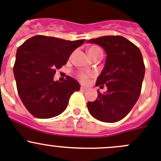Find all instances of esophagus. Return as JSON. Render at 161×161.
I'll return each mask as SVG.
<instances>
[{
    "label": "esophagus",
    "instance_id": "1",
    "mask_svg": "<svg viewBox=\"0 0 161 161\" xmlns=\"http://www.w3.org/2000/svg\"><path fill=\"white\" fill-rule=\"evenodd\" d=\"M87 89H88V88H87L86 87H84V86H81V87H80V90H81L82 92H85V91H87Z\"/></svg>",
    "mask_w": 161,
    "mask_h": 161
}]
</instances>
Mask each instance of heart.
<instances>
[{
  "mask_svg": "<svg viewBox=\"0 0 161 161\" xmlns=\"http://www.w3.org/2000/svg\"><path fill=\"white\" fill-rule=\"evenodd\" d=\"M99 52H102V50H101L99 47H95V46H92V47H90L88 48V53L90 57H92L93 55L96 54V53H99ZM88 76H89V75L85 74V73H80V74L79 75L80 79L81 80V81L83 82H87V80H88Z\"/></svg>",
  "mask_w": 161,
  "mask_h": 161,
  "instance_id": "1",
  "label": "heart"
}]
</instances>
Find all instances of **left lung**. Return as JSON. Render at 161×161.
Returning <instances> with one entry per match:
<instances>
[{"mask_svg":"<svg viewBox=\"0 0 161 161\" xmlns=\"http://www.w3.org/2000/svg\"><path fill=\"white\" fill-rule=\"evenodd\" d=\"M87 42L100 46L107 53L96 83V86L106 85L107 91L97 90V99L87 103L88 111L101 122H119L129 114L140 96L145 71L142 53L120 36H103Z\"/></svg>","mask_w":161,"mask_h":161,"instance_id":"left-lung-1","label":"left lung"}]
</instances>
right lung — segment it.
Wrapping results in <instances>:
<instances>
[{"mask_svg": "<svg viewBox=\"0 0 161 161\" xmlns=\"http://www.w3.org/2000/svg\"><path fill=\"white\" fill-rule=\"evenodd\" d=\"M85 41L36 36L17 49L13 73L18 94L32 115L50 119L66 109L71 95L80 86L69 76L62 83L53 81V76Z\"/></svg>", "mask_w": 161, "mask_h": 161, "instance_id": "1", "label": "right lung"}]
</instances>
